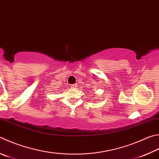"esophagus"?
<instances>
[{"label": "esophagus", "mask_w": 159, "mask_h": 159, "mask_svg": "<svg viewBox=\"0 0 159 159\" xmlns=\"http://www.w3.org/2000/svg\"><path fill=\"white\" fill-rule=\"evenodd\" d=\"M71 88H76V84H72L70 85Z\"/></svg>", "instance_id": "obj_1"}]
</instances>
